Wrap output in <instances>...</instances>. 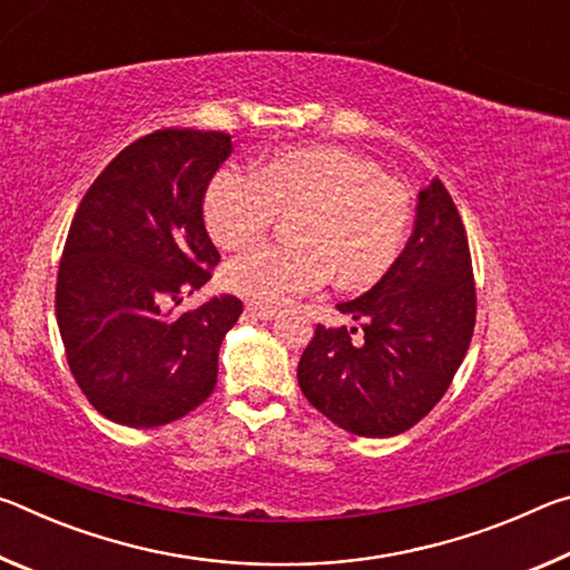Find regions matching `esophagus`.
<instances>
[{"instance_id": "obj_1", "label": "esophagus", "mask_w": 570, "mask_h": 570, "mask_svg": "<svg viewBox=\"0 0 570 570\" xmlns=\"http://www.w3.org/2000/svg\"><path fill=\"white\" fill-rule=\"evenodd\" d=\"M246 314L258 316V320H274V316L278 314V308L264 306V304H246Z\"/></svg>"}]
</instances>
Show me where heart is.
Returning <instances> with one entry per match:
<instances>
[{"label": "heart", "mask_w": 570, "mask_h": 570, "mask_svg": "<svg viewBox=\"0 0 570 570\" xmlns=\"http://www.w3.org/2000/svg\"><path fill=\"white\" fill-rule=\"evenodd\" d=\"M216 244L244 250L294 218V246L258 248L226 266L224 282L246 298L284 304L320 288L332 274L342 288L377 284L407 240L412 200L370 158L340 148L276 153L254 176L220 170L204 204Z\"/></svg>", "instance_id": "b5f03b06"}]
</instances>
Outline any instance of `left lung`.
Wrapping results in <instances>:
<instances>
[{
  "instance_id": "obj_1",
  "label": "left lung",
  "mask_w": 570,
  "mask_h": 570,
  "mask_svg": "<svg viewBox=\"0 0 570 570\" xmlns=\"http://www.w3.org/2000/svg\"><path fill=\"white\" fill-rule=\"evenodd\" d=\"M336 308L362 336L316 324L296 372L304 397L360 438L414 428L452 384L478 312L468 234L440 178L420 190L414 230L390 272Z\"/></svg>"
}]
</instances>
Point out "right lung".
Instances as JSON below:
<instances>
[{
	"mask_svg": "<svg viewBox=\"0 0 570 570\" xmlns=\"http://www.w3.org/2000/svg\"><path fill=\"white\" fill-rule=\"evenodd\" d=\"M234 146L220 130L163 128L122 148L77 206L55 312L85 397L128 428H160L208 400L244 304L224 294L173 314L220 254L204 198Z\"/></svg>",
	"mask_w": 570,
	"mask_h": 570,
	"instance_id": "add662e5",
	"label": "right lung"
}]
</instances>
